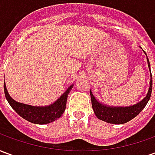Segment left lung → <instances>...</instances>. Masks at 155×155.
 Wrapping results in <instances>:
<instances>
[{
    "mask_svg": "<svg viewBox=\"0 0 155 155\" xmlns=\"http://www.w3.org/2000/svg\"><path fill=\"white\" fill-rule=\"evenodd\" d=\"M144 54L146 53L144 52ZM147 56V54H146ZM147 61L149 64V68L150 70V64L149 59L147 57ZM150 88L147 94L146 97L143 98V100L137 103V104L131 105V106H126V107H113V106H108L105 104L100 103L99 101L95 99L94 94H92L91 91H90L91 97V103H92V108L94 110L95 115L97 116L98 119L101 120L105 121L107 123L114 124H124L129 122L130 120L136 117L140 114V111L145 107V105L150 101V96H151V92H152V75H150Z\"/></svg>",
    "mask_w": 155,
    "mask_h": 155,
    "instance_id": "left-lung-1",
    "label": "left lung"
}]
</instances>
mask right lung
<instances>
[{"mask_svg":"<svg viewBox=\"0 0 155 155\" xmlns=\"http://www.w3.org/2000/svg\"><path fill=\"white\" fill-rule=\"evenodd\" d=\"M73 85L71 84L57 101L48 106H32L16 102L8 94L5 84H4V91L10 105L20 116L33 124H45L53 122L63 114L66 107L68 94L72 90Z\"/></svg>","mask_w":155,"mask_h":155,"instance_id":"right-lung-1","label":"right lung"}]
</instances>
